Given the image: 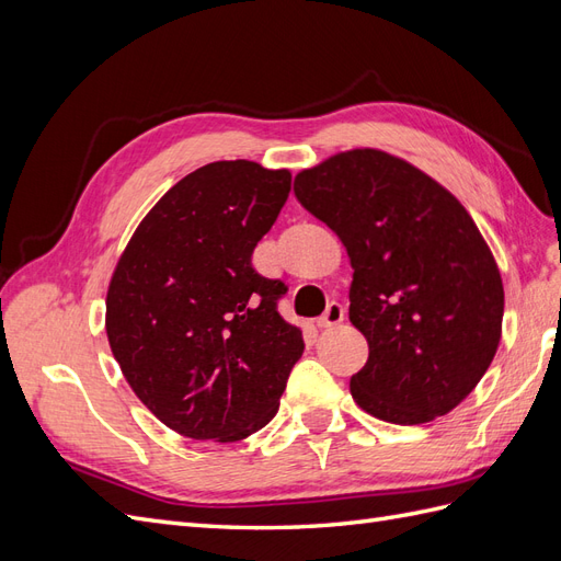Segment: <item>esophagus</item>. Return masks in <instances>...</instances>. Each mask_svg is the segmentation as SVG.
I'll return each instance as SVG.
<instances>
[{
    "label": "esophagus",
    "instance_id": "obj_1",
    "mask_svg": "<svg viewBox=\"0 0 561 561\" xmlns=\"http://www.w3.org/2000/svg\"><path fill=\"white\" fill-rule=\"evenodd\" d=\"M344 316H346V311H344V307L342 304H336V301H332V304H328V309H325V313H322L320 318H318V322L316 325L320 328V330H328V328H336L339 322H344Z\"/></svg>",
    "mask_w": 561,
    "mask_h": 561
}]
</instances>
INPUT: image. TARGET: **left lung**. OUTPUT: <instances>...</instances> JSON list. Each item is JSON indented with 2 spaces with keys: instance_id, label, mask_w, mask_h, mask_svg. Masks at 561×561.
I'll use <instances>...</instances> for the list:
<instances>
[{
  "instance_id": "1",
  "label": "left lung",
  "mask_w": 561,
  "mask_h": 561,
  "mask_svg": "<svg viewBox=\"0 0 561 561\" xmlns=\"http://www.w3.org/2000/svg\"><path fill=\"white\" fill-rule=\"evenodd\" d=\"M295 196L344 243L348 318L369 346L351 377L360 410L416 426L449 414L494 360L503 280L449 190L381 149H351L295 178Z\"/></svg>"
}]
</instances>
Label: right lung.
<instances>
[{
	"label": "right lung",
	"instance_id": "obj_1",
	"mask_svg": "<svg viewBox=\"0 0 561 561\" xmlns=\"http://www.w3.org/2000/svg\"><path fill=\"white\" fill-rule=\"evenodd\" d=\"M290 182L287 168L245 159L203 165L159 198L114 266L110 348L133 393L184 437L264 428L301 358V330L276 309L285 283L250 262Z\"/></svg>",
	"mask_w": 561,
	"mask_h": 561
}]
</instances>
